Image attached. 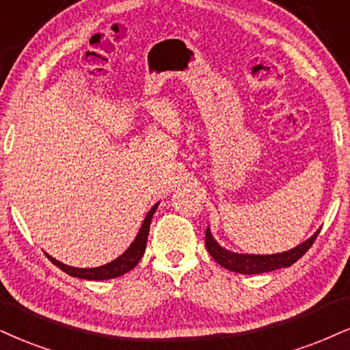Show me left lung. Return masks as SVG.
<instances>
[{"label": "left lung", "instance_id": "1", "mask_svg": "<svg viewBox=\"0 0 350 350\" xmlns=\"http://www.w3.org/2000/svg\"><path fill=\"white\" fill-rule=\"evenodd\" d=\"M318 234H320V228L308 240H305L304 243L297 245L295 248L287 250L284 253L247 254L230 252V250L221 247L217 243V240L213 237V234H211V228L208 227L206 228V248H208L211 256L228 271H234V273L239 274H261L294 265L297 260H300L307 253V250L312 247V243L318 237Z\"/></svg>", "mask_w": 350, "mask_h": 350}]
</instances>
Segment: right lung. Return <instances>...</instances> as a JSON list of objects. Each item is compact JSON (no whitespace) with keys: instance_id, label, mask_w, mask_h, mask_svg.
Returning a JSON list of instances; mask_svg holds the SVG:
<instances>
[{"instance_id":"add662e5","label":"right lung","mask_w":350,"mask_h":350,"mask_svg":"<svg viewBox=\"0 0 350 350\" xmlns=\"http://www.w3.org/2000/svg\"><path fill=\"white\" fill-rule=\"evenodd\" d=\"M157 206H159V202L157 204H154L152 208H150L149 213L146 214V217H144V221H142V226L139 228V232H137L136 239L133 240V243L126 248V252H124L123 254H120L116 260L107 262V265L98 266V267H72V266L64 265V262H62V261L55 260V258H51L50 254H46V253L45 254L49 256V260L53 262L55 266H58L59 269L64 271L66 274L72 275V278L88 279V280H107V279L120 278V275L126 274L128 271H131L133 267L139 262L142 254H144L146 243H148L150 221H152V215L155 213V209H157Z\"/></svg>"}]
</instances>
